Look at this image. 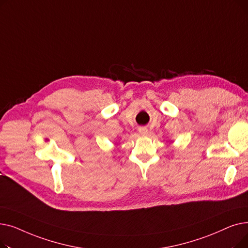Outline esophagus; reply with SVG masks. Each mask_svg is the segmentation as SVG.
Returning a JSON list of instances; mask_svg holds the SVG:
<instances>
[{
    "instance_id": "esophagus-1",
    "label": "esophagus",
    "mask_w": 248,
    "mask_h": 248,
    "mask_svg": "<svg viewBox=\"0 0 248 248\" xmlns=\"http://www.w3.org/2000/svg\"><path fill=\"white\" fill-rule=\"evenodd\" d=\"M139 132H140V134L142 135V136H147L148 133H149V129H148L147 127H145V126H142V127H140V128H139Z\"/></svg>"
}]
</instances>
